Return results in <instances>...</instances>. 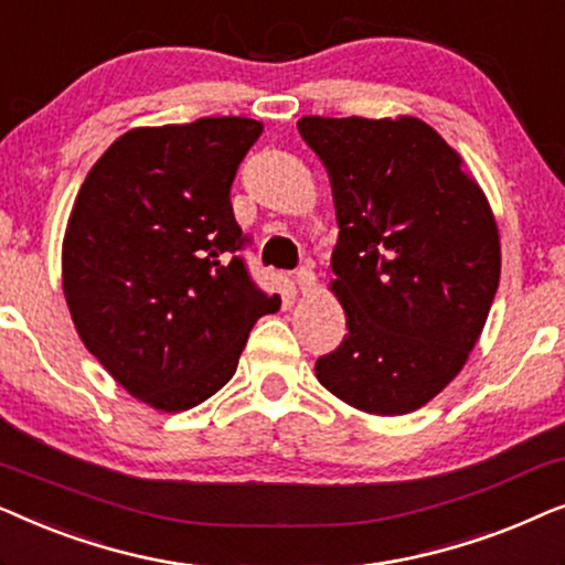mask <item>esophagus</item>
Returning a JSON list of instances; mask_svg holds the SVG:
<instances>
[{"label":"esophagus","instance_id":"34e87169","mask_svg":"<svg viewBox=\"0 0 565 565\" xmlns=\"http://www.w3.org/2000/svg\"><path fill=\"white\" fill-rule=\"evenodd\" d=\"M296 282L303 296H311V292L316 290V275L311 273V267H300L296 273Z\"/></svg>","mask_w":565,"mask_h":565}]
</instances>
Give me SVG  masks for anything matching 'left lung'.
Wrapping results in <instances>:
<instances>
[{"label": "left lung", "mask_w": 565, "mask_h": 565, "mask_svg": "<svg viewBox=\"0 0 565 565\" xmlns=\"http://www.w3.org/2000/svg\"><path fill=\"white\" fill-rule=\"evenodd\" d=\"M298 130L331 182L329 288L350 329L316 377L358 412H416L460 373L489 319L501 275L489 198L460 153L412 115H306Z\"/></svg>", "instance_id": "1"}]
</instances>
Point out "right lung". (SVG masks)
Wrapping results in <instances>:
<instances>
[{"label": "right lung", "instance_id": "right-lung-1", "mask_svg": "<svg viewBox=\"0 0 565 565\" xmlns=\"http://www.w3.org/2000/svg\"><path fill=\"white\" fill-rule=\"evenodd\" d=\"M252 118L134 128L76 192L61 246L68 313L99 365L157 412L203 404L236 373L259 316L280 311L234 257L236 169Z\"/></svg>", "mask_w": 565, "mask_h": 565}]
</instances>
